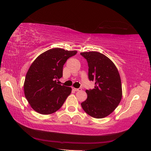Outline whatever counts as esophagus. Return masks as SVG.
Here are the masks:
<instances>
[{
  "label": "esophagus",
  "instance_id": "obj_1",
  "mask_svg": "<svg viewBox=\"0 0 151 151\" xmlns=\"http://www.w3.org/2000/svg\"><path fill=\"white\" fill-rule=\"evenodd\" d=\"M73 89L74 91H81L82 90V88H72Z\"/></svg>",
  "mask_w": 151,
  "mask_h": 151
}]
</instances>
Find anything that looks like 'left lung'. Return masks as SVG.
Listing matches in <instances>:
<instances>
[{
	"instance_id": "1",
	"label": "left lung",
	"mask_w": 151,
	"mask_h": 151,
	"mask_svg": "<svg viewBox=\"0 0 151 151\" xmlns=\"http://www.w3.org/2000/svg\"><path fill=\"white\" fill-rule=\"evenodd\" d=\"M88 64V78L95 82V88L86 90V100L81 103L90 116L101 119L114 111L122 98L121 78L114 63L100 52H81Z\"/></svg>"
}]
</instances>
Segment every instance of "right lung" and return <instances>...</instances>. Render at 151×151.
I'll list each match as a JSON object with an SVG mask.
<instances>
[{"mask_svg":"<svg viewBox=\"0 0 151 151\" xmlns=\"http://www.w3.org/2000/svg\"><path fill=\"white\" fill-rule=\"evenodd\" d=\"M77 51L65 50L60 48L42 53L32 63L25 77V97L37 113L48 115L58 110L71 88L58 84L63 76V67L67 60Z\"/></svg>","mask_w":151,"mask_h":151,"instance_id":"add662e5","label":"right lung"}]
</instances>
